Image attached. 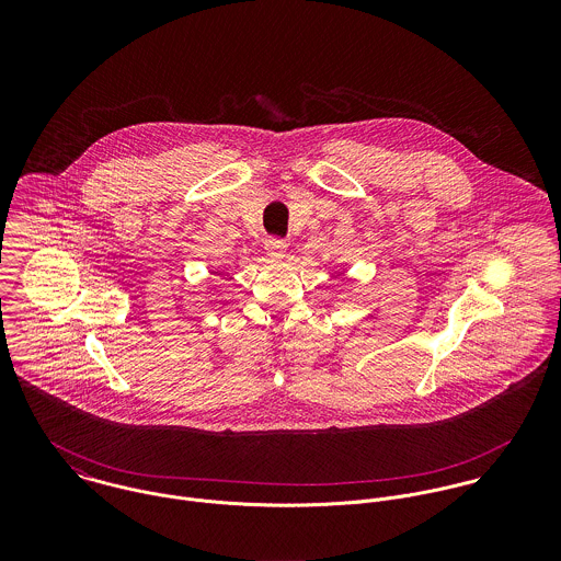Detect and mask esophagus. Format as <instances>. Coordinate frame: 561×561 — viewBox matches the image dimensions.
Returning <instances> with one entry per match:
<instances>
[{
    "label": "esophagus",
    "instance_id": "esophagus-1",
    "mask_svg": "<svg viewBox=\"0 0 561 561\" xmlns=\"http://www.w3.org/2000/svg\"><path fill=\"white\" fill-rule=\"evenodd\" d=\"M265 252L270 259H283L287 252V241L270 238V240H265Z\"/></svg>",
    "mask_w": 561,
    "mask_h": 561
}]
</instances>
